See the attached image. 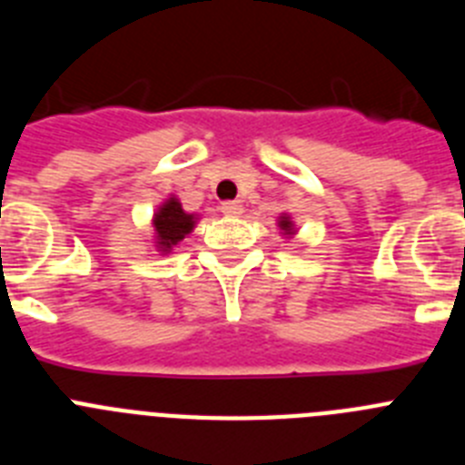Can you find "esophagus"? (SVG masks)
Returning <instances> with one entry per match:
<instances>
[{
  "label": "esophagus",
  "mask_w": 465,
  "mask_h": 465,
  "mask_svg": "<svg viewBox=\"0 0 465 465\" xmlns=\"http://www.w3.org/2000/svg\"><path fill=\"white\" fill-rule=\"evenodd\" d=\"M221 212H223L225 216H240V213L244 212V207H242V203H237V200H228V203L221 204Z\"/></svg>",
  "instance_id": "34e87169"
}]
</instances>
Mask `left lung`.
<instances>
[{
    "mask_svg": "<svg viewBox=\"0 0 465 465\" xmlns=\"http://www.w3.org/2000/svg\"><path fill=\"white\" fill-rule=\"evenodd\" d=\"M279 228L283 230V235H291V232H293V223L289 221V216H282V221H279Z\"/></svg>",
    "mask_w": 465,
    "mask_h": 465,
    "instance_id": "8db88e82",
    "label": "left lung"
}]
</instances>
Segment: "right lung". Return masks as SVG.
Returning <instances> with one entry per match:
<instances>
[{
    "instance_id": "1",
    "label": "right lung",
    "mask_w": 465,
    "mask_h": 465,
    "mask_svg": "<svg viewBox=\"0 0 465 465\" xmlns=\"http://www.w3.org/2000/svg\"><path fill=\"white\" fill-rule=\"evenodd\" d=\"M153 228L160 252L167 253L172 252L193 228H195V216L183 212L182 203H179L176 197H170V200L160 204L158 212H155Z\"/></svg>"
}]
</instances>
